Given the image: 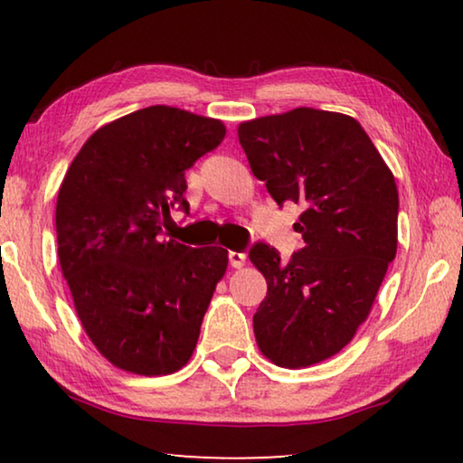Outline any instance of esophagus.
I'll return each instance as SVG.
<instances>
[{
    "mask_svg": "<svg viewBox=\"0 0 463 463\" xmlns=\"http://www.w3.org/2000/svg\"><path fill=\"white\" fill-rule=\"evenodd\" d=\"M229 261H231V265H232L234 269H241L242 265H245L247 257H245V253H237V250H231V253H229Z\"/></svg>",
    "mask_w": 463,
    "mask_h": 463,
    "instance_id": "34e87169",
    "label": "esophagus"
}]
</instances>
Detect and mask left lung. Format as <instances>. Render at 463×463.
<instances>
[{
  "instance_id": "8db88e82",
  "label": "left lung",
  "mask_w": 463,
  "mask_h": 463,
  "mask_svg": "<svg viewBox=\"0 0 463 463\" xmlns=\"http://www.w3.org/2000/svg\"><path fill=\"white\" fill-rule=\"evenodd\" d=\"M250 171L279 206L300 203L304 247L279 261L265 242L249 260L268 281L253 317L271 364L300 370L325 362L370 317L398 247V190L386 161L355 118L315 108L239 124Z\"/></svg>"
}]
</instances>
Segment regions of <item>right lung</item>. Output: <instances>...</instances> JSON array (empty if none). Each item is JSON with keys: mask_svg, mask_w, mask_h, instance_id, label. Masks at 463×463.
<instances>
[{"mask_svg": "<svg viewBox=\"0 0 463 463\" xmlns=\"http://www.w3.org/2000/svg\"><path fill=\"white\" fill-rule=\"evenodd\" d=\"M221 120L148 106L85 140L57 200L61 271L90 341L109 364L167 375L190 362L229 250L163 239L185 169L222 143Z\"/></svg>", "mask_w": 463, "mask_h": 463, "instance_id": "add662e5", "label": "right lung"}]
</instances>
